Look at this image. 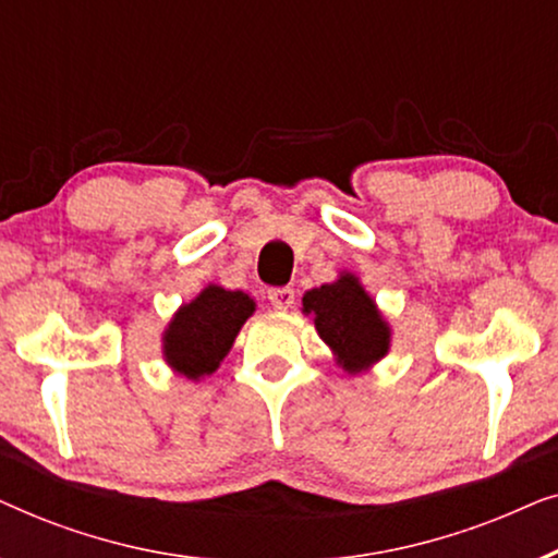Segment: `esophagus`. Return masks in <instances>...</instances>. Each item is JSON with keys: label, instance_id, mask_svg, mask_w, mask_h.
Returning a JSON list of instances; mask_svg holds the SVG:
<instances>
[{"label": "esophagus", "instance_id": "obj_1", "mask_svg": "<svg viewBox=\"0 0 558 558\" xmlns=\"http://www.w3.org/2000/svg\"><path fill=\"white\" fill-rule=\"evenodd\" d=\"M269 302L274 310H289L294 304V289H289V287L269 289Z\"/></svg>", "mask_w": 558, "mask_h": 558}]
</instances>
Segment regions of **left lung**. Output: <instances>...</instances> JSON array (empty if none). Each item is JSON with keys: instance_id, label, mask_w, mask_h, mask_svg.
<instances>
[{"instance_id": "8db88e82", "label": "left lung", "mask_w": 558, "mask_h": 558, "mask_svg": "<svg viewBox=\"0 0 558 558\" xmlns=\"http://www.w3.org/2000/svg\"><path fill=\"white\" fill-rule=\"evenodd\" d=\"M302 312L350 376L371 371L391 350V325L353 271L342 269L330 284L304 292Z\"/></svg>"}]
</instances>
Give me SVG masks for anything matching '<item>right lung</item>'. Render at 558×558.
<instances>
[{"label": "right lung", "instance_id": "add662e5", "mask_svg": "<svg viewBox=\"0 0 558 558\" xmlns=\"http://www.w3.org/2000/svg\"><path fill=\"white\" fill-rule=\"evenodd\" d=\"M256 312V302L241 289L208 284L195 300L180 304L162 332V357L172 373L203 380L231 353L235 335Z\"/></svg>", "mask_w": 558, "mask_h": 558}]
</instances>
